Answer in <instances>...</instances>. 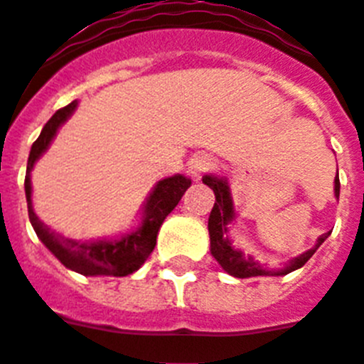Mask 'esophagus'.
Returning <instances> with one entry per match:
<instances>
[{
  "instance_id": "1",
  "label": "esophagus",
  "mask_w": 364,
  "mask_h": 364,
  "mask_svg": "<svg viewBox=\"0 0 364 364\" xmlns=\"http://www.w3.org/2000/svg\"><path fill=\"white\" fill-rule=\"evenodd\" d=\"M213 168H215V159L205 153L194 154L193 159L188 160V171H191L194 177H202L204 173L213 170Z\"/></svg>"
}]
</instances>
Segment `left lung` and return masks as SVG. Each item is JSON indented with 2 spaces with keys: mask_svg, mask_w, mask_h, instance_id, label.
I'll return each instance as SVG.
<instances>
[{
  "mask_svg": "<svg viewBox=\"0 0 364 364\" xmlns=\"http://www.w3.org/2000/svg\"><path fill=\"white\" fill-rule=\"evenodd\" d=\"M202 181L215 193V204L210 213V221H208V230H210V242H211V255L215 260L223 266V270L228 272L234 277H255V276H285L289 272L302 268V266L310 260V257L317 251L325 240L331 236V232H325L319 236L316 247L306 251L300 257L293 259L287 264L279 266V268H266L260 262L251 257V255H243L240 249L232 247V242L228 238V225L234 221V204L232 196H230V187H228L227 179L215 176H205ZM334 196H340V179L338 173L334 177Z\"/></svg>",
  "mask_w": 364,
  "mask_h": 364,
  "instance_id": "left-lung-1",
  "label": "left lung"
}]
</instances>
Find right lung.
Instances as JSON below:
<instances>
[{
    "instance_id": "1",
    "label": "right lung",
    "mask_w": 364,
    "mask_h": 364,
    "mask_svg": "<svg viewBox=\"0 0 364 364\" xmlns=\"http://www.w3.org/2000/svg\"><path fill=\"white\" fill-rule=\"evenodd\" d=\"M77 100L65 105L54 113L48 122L43 126L41 134L31 145L30 156H28V168H26V200H28V215L37 238L41 240L50 253L56 259L73 272H79L82 276H128L136 272L139 266L147 260L156 245V234L164 219L171 213V210L179 204V200L191 187V179L181 173L166 177L156 183L153 193L149 194L145 208H143L141 225L130 234H124L119 240H98V242H77L68 240L60 234L53 232L47 225H43L33 213L31 205V181L30 173L36 166L37 159L48 149L56 132L75 111Z\"/></svg>"
}]
</instances>
